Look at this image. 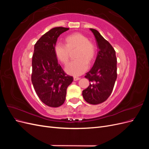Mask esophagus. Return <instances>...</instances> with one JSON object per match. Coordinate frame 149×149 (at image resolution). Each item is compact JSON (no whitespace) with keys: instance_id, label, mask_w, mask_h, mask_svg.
<instances>
[{"instance_id":"1","label":"esophagus","mask_w":149,"mask_h":149,"mask_svg":"<svg viewBox=\"0 0 149 149\" xmlns=\"http://www.w3.org/2000/svg\"><path fill=\"white\" fill-rule=\"evenodd\" d=\"M73 79H74V81H78V80L80 79V78H79V77H74Z\"/></svg>"}]
</instances>
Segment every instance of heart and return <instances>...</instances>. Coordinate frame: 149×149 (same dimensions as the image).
Returning a JSON list of instances; mask_svg holds the SVG:
<instances>
[{
  "label": "heart",
  "instance_id": "b5f03b06",
  "mask_svg": "<svg viewBox=\"0 0 149 149\" xmlns=\"http://www.w3.org/2000/svg\"><path fill=\"white\" fill-rule=\"evenodd\" d=\"M64 45H57L54 48L56 59L63 65L68 63L70 53H74L76 60L68 65L65 71L73 76H79L87 70L96 58V45L89 40V38L80 33H74L66 36L63 40Z\"/></svg>",
  "mask_w": 149,
  "mask_h": 149
}]
</instances>
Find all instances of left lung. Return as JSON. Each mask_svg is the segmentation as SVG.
Segmentation results:
<instances>
[{
	"label": "left lung",
	"mask_w": 149,
	"mask_h": 149,
	"mask_svg": "<svg viewBox=\"0 0 149 149\" xmlns=\"http://www.w3.org/2000/svg\"><path fill=\"white\" fill-rule=\"evenodd\" d=\"M90 30L96 39L99 51L93 68L85 76L90 83L82 94L87 102L98 104L106 101L113 90L117 79V58L111 45L97 30Z\"/></svg>",
	"instance_id": "1"
}]
</instances>
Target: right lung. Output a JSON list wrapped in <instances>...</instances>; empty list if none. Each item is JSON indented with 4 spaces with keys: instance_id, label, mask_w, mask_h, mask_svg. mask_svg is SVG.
Returning <instances> with one entry per match:
<instances>
[{
    "instance_id": "obj_1",
    "label": "right lung",
    "mask_w": 149,
    "mask_h": 149,
    "mask_svg": "<svg viewBox=\"0 0 149 149\" xmlns=\"http://www.w3.org/2000/svg\"><path fill=\"white\" fill-rule=\"evenodd\" d=\"M68 30L61 26L53 28L34 46L31 82L40 100L49 107H59L65 102L67 88L73 81L58 64L54 52L58 37Z\"/></svg>"
}]
</instances>
